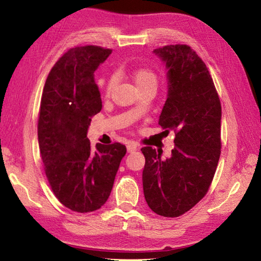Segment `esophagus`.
Masks as SVG:
<instances>
[{
    "instance_id": "34e87169",
    "label": "esophagus",
    "mask_w": 261,
    "mask_h": 261,
    "mask_svg": "<svg viewBox=\"0 0 261 261\" xmlns=\"http://www.w3.org/2000/svg\"><path fill=\"white\" fill-rule=\"evenodd\" d=\"M126 149H127V152H129V153L135 152V151H137V149H138V144L135 143V141H130V143L127 144Z\"/></svg>"
}]
</instances>
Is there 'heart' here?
Instances as JSON below:
<instances>
[{
  "label": "heart",
  "instance_id": "1",
  "mask_svg": "<svg viewBox=\"0 0 261 261\" xmlns=\"http://www.w3.org/2000/svg\"><path fill=\"white\" fill-rule=\"evenodd\" d=\"M131 77L134 79L136 85L138 86L139 90H146V88H154L155 90L158 86L159 82V76L158 73L154 71L153 69L148 67H140L135 70H132ZM115 84H116V78L114 76H110L107 81L105 83V95L109 96L112 94V92L115 87Z\"/></svg>",
  "mask_w": 261,
  "mask_h": 261
}]
</instances>
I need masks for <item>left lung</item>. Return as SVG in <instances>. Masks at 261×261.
I'll return each mask as SVG.
<instances>
[{
    "label": "left lung",
    "instance_id": "1",
    "mask_svg": "<svg viewBox=\"0 0 261 261\" xmlns=\"http://www.w3.org/2000/svg\"><path fill=\"white\" fill-rule=\"evenodd\" d=\"M166 62L168 99L159 117L165 134L174 131L171 156L151 146L145 156V199L154 213L177 218L208 192L221 154V102L211 73L188 45L154 49Z\"/></svg>",
    "mask_w": 261,
    "mask_h": 261
}]
</instances>
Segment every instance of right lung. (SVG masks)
Listing matches in <instances>:
<instances>
[{"label": "right lung", "mask_w": 261, "mask_h": 261, "mask_svg": "<svg viewBox=\"0 0 261 261\" xmlns=\"http://www.w3.org/2000/svg\"><path fill=\"white\" fill-rule=\"evenodd\" d=\"M112 49L76 46L51 68L42 91L38 139L53 193L78 213L99 210L112 192L126 147L121 143L92 146L87 129L102 108L94 71Z\"/></svg>", "instance_id": "1"}]
</instances>
